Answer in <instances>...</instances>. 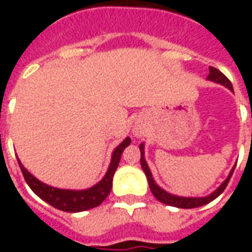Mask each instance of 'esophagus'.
<instances>
[{"label": "esophagus", "mask_w": 252, "mask_h": 252, "mask_svg": "<svg viewBox=\"0 0 252 252\" xmlns=\"http://www.w3.org/2000/svg\"><path fill=\"white\" fill-rule=\"evenodd\" d=\"M133 133H135V136H142L143 135V129L140 126H136L133 128Z\"/></svg>", "instance_id": "obj_1"}]
</instances>
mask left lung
Listing matches in <instances>:
<instances>
[{
    "instance_id": "obj_1",
    "label": "left lung",
    "mask_w": 252,
    "mask_h": 252,
    "mask_svg": "<svg viewBox=\"0 0 252 252\" xmlns=\"http://www.w3.org/2000/svg\"><path fill=\"white\" fill-rule=\"evenodd\" d=\"M208 79L209 81H213V82L220 83L222 86H225L229 90H232V83L231 81L228 79L224 74H222L220 70H217L215 67H209V75H208ZM139 150H140V154H142V157H140V164H142V169L144 171V174L147 177L148 181V185H150V190L153 191L154 197L157 198L160 202H163L166 205L170 206H175V208H184V209H190V208H198V206L205 205V204H209L211 201H213L215 198H217L219 195L221 194L224 189L227 188L228 182L231 180V177H232V173L235 167H232L231 170V173L227 177V180L222 182L221 185L219 186L212 194L206 195V197H180V195H174V194H170L167 193L166 190H163L162 188H159L157 184H155V181L153 178V174H151V171H150V167H148L147 162H146V159H144V144H140L139 146Z\"/></svg>"
}]
</instances>
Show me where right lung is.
Instances as JSON below:
<instances>
[{"instance_id":"obj_1","label":"right lung","mask_w":252,"mask_h":252,"mask_svg":"<svg viewBox=\"0 0 252 252\" xmlns=\"http://www.w3.org/2000/svg\"><path fill=\"white\" fill-rule=\"evenodd\" d=\"M129 144H131V137H126L112 154V160H110L109 167H108V171L104 175V178L99 181L98 184L85 190L58 189L54 186L46 185L31 174L30 171L21 164L20 159L17 160H19L21 173L24 175L25 182L28 184V186L36 195H39L41 200L46 201L47 204H50L59 211L75 213V212H83L95 208L104 202V200L112 190V181H113V175H115L116 169L120 162L121 154Z\"/></svg>"}]
</instances>
